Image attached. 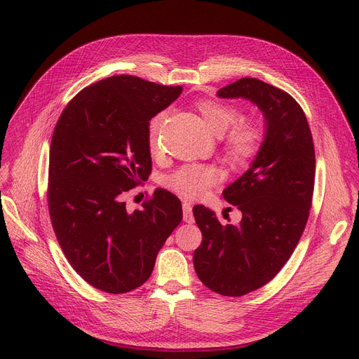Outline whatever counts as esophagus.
<instances>
[{
	"instance_id": "34e87169",
	"label": "esophagus",
	"mask_w": 359,
	"mask_h": 359,
	"mask_svg": "<svg viewBox=\"0 0 359 359\" xmlns=\"http://www.w3.org/2000/svg\"><path fill=\"white\" fill-rule=\"evenodd\" d=\"M182 208H183V219H184V222L192 224L195 221V218H194V214H192V205H191V202L184 201L183 205H182Z\"/></svg>"
}]
</instances>
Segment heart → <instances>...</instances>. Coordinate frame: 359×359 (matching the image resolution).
Instances as JSON below:
<instances>
[{
	"label": "heart",
	"mask_w": 359,
	"mask_h": 359,
	"mask_svg": "<svg viewBox=\"0 0 359 359\" xmlns=\"http://www.w3.org/2000/svg\"><path fill=\"white\" fill-rule=\"evenodd\" d=\"M196 109L205 126L215 137H222L224 156L231 165H246L259 153L263 141V130L255 122H240L241 113L237 107L217 100H202L196 104ZM161 119L163 116L158 115L148 123L147 142L151 153H156L158 148ZM225 131L228 132L227 135L224 134ZM219 179L221 175L214 167L183 165L165 179V184L176 194L195 199L217 184Z\"/></svg>",
	"instance_id": "obj_1"
}]
</instances>
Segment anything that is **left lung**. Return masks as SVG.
I'll return each mask as SVG.
<instances>
[{"mask_svg": "<svg viewBox=\"0 0 359 359\" xmlns=\"http://www.w3.org/2000/svg\"><path fill=\"white\" fill-rule=\"evenodd\" d=\"M221 99H246L265 118V138L250 168L222 192L241 211L237 225L194 206L202 244L194 266L205 287L227 297L249 294L282 269L303 234L311 208L316 156L301 106L257 79H240L218 90Z\"/></svg>", "mask_w": 359, "mask_h": 359, "instance_id": "obj_1", "label": "left lung"}]
</instances>
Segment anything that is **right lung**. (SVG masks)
<instances>
[{
    "instance_id": "obj_1",
    "label": "right lung",
    "mask_w": 359,
    "mask_h": 359,
    "mask_svg": "<svg viewBox=\"0 0 359 359\" xmlns=\"http://www.w3.org/2000/svg\"><path fill=\"white\" fill-rule=\"evenodd\" d=\"M182 90L113 75L83 88L56 122L48 183L52 227L74 271L100 291L141 287L183 218L179 198L164 189L134 212L122 201L151 173L149 121Z\"/></svg>"
}]
</instances>
